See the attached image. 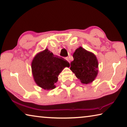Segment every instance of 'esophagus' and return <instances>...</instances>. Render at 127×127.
I'll return each mask as SVG.
<instances>
[{
	"instance_id": "esophagus-1",
	"label": "esophagus",
	"mask_w": 127,
	"mask_h": 127,
	"mask_svg": "<svg viewBox=\"0 0 127 127\" xmlns=\"http://www.w3.org/2000/svg\"><path fill=\"white\" fill-rule=\"evenodd\" d=\"M65 60H67V61L69 62V63H70V61H69V58L68 57H67V58H65Z\"/></svg>"
}]
</instances>
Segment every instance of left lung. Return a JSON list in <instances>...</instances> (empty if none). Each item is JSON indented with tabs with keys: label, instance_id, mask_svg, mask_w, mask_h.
I'll return each instance as SVG.
<instances>
[{
	"label": "left lung",
	"instance_id": "left-lung-1",
	"mask_svg": "<svg viewBox=\"0 0 127 127\" xmlns=\"http://www.w3.org/2000/svg\"><path fill=\"white\" fill-rule=\"evenodd\" d=\"M71 63V70L82 84H88L95 79L98 73V62L96 56L82 47H79L73 54Z\"/></svg>",
	"mask_w": 127,
	"mask_h": 127
}]
</instances>
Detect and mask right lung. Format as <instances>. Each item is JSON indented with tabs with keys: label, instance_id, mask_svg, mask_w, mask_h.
<instances>
[{
	"label": "right lung",
	"instance_id": "1",
	"mask_svg": "<svg viewBox=\"0 0 127 127\" xmlns=\"http://www.w3.org/2000/svg\"><path fill=\"white\" fill-rule=\"evenodd\" d=\"M69 63L62 58L55 56L47 49L35 55L32 62V72L36 84L44 90L55 88L58 76Z\"/></svg>",
	"mask_w": 127,
	"mask_h": 127
}]
</instances>
